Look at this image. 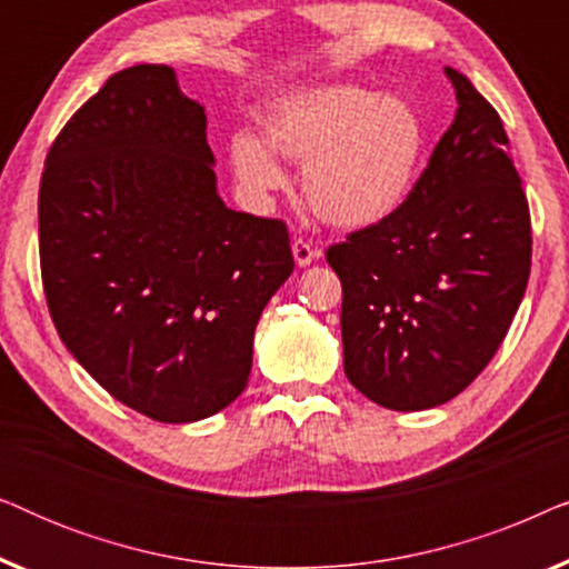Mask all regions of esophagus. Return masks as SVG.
<instances>
[{"instance_id": "34e87169", "label": "esophagus", "mask_w": 569, "mask_h": 569, "mask_svg": "<svg viewBox=\"0 0 569 569\" xmlns=\"http://www.w3.org/2000/svg\"><path fill=\"white\" fill-rule=\"evenodd\" d=\"M292 256H295V263H298V267H310V263L318 259V251L308 243V240L298 238V240H292Z\"/></svg>"}]
</instances>
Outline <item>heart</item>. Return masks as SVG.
<instances>
[{
	"label": "heart",
	"mask_w": 569,
	"mask_h": 569,
	"mask_svg": "<svg viewBox=\"0 0 569 569\" xmlns=\"http://www.w3.org/2000/svg\"><path fill=\"white\" fill-rule=\"evenodd\" d=\"M261 134L230 139V166L251 197L284 186L274 154L302 162V197L333 228L383 222L415 189L427 127L409 100L357 88L313 84L282 92L263 106Z\"/></svg>",
	"instance_id": "1"
}]
</instances>
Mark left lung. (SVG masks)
<instances>
[{"label":"left lung","instance_id":"obj_1","mask_svg":"<svg viewBox=\"0 0 569 569\" xmlns=\"http://www.w3.org/2000/svg\"><path fill=\"white\" fill-rule=\"evenodd\" d=\"M458 111L407 201L349 232L341 279L345 372L393 411L440 407L500 349L531 274V214L500 116L446 67Z\"/></svg>","mask_w":569,"mask_h":569}]
</instances>
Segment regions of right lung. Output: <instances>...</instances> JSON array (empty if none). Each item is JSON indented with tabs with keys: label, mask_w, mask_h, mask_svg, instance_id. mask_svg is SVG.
I'll use <instances>...</instances> for the list:
<instances>
[{
	"label": "right lung",
	"mask_w": 569,
	"mask_h": 569,
	"mask_svg": "<svg viewBox=\"0 0 569 569\" xmlns=\"http://www.w3.org/2000/svg\"><path fill=\"white\" fill-rule=\"evenodd\" d=\"M61 341L113 399L168 425L243 393L290 232L224 207L207 116L166 64L116 72L61 129L38 193Z\"/></svg>",
	"instance_id": "right-lung-1"
}]
</instances>
